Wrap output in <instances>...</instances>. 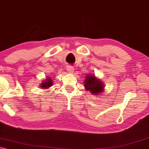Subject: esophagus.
<instances>
[{
    "label": "esophagus",
    "mask_w": 149,
    "mask_h": 149,
    "mask_svg": "<svg viewBox=\"0 0 149 149\" xmlns=\"http://www.w3.org/2000/svg\"><path fill=\"white\" fill-rule=\"evenodd\" d=\"M66 70L68 71V72L70 73V74H72V73H73V72H74V68H73V67H72V66H67Z\"/></svg>",
    "instance_id": "1"
}]
</instances>
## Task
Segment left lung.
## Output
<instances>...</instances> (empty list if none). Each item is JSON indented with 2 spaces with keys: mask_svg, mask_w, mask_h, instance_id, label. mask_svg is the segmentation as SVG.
Returning a JSON list of instances; mask_svg holds the SVG:
<instances>
[{
  "mask_svg": "<svg viewBox=\"0 0 149 149\" xmlns=\"http://www.w3.org/2000/svg\"><path fill=\"white\" fill-rule=\"evenodd\" d=\"M84 87L91 94L94 95H101L104 91V85L100 79L93 74H87L85 77Z\"/></svg>",
  "mask_w": 149,
  "mask_h": 149,
  "instance_id": "1",
  "label": "left lung"
}]
</instances>
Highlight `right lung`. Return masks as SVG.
<instances>
[{"label": "right lung", "mask_w": 149, "mask_h": 149, "mask_svg": "<svg viewBox=\"0 0 149 149\" xmlns=\"http://www.w3.org/2000/svg\"><path fill=\"white\" fill-rule=\"evenodd\" d=\"M53 85V80L51 77H47L45 80H42L39 86L41 89H49Z\"/></svg>", "instance_id": "add662e5"}]
</instances>
